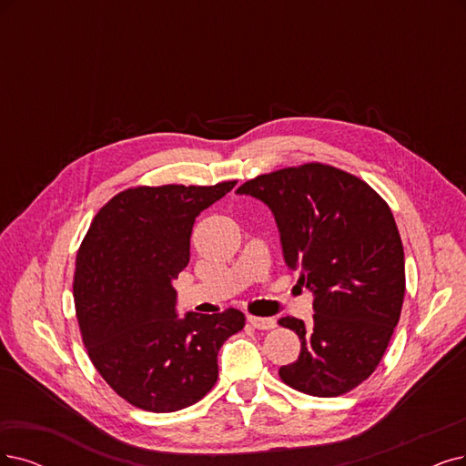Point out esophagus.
Returning <instances> with one entry per match:
<instances>
[{
	"label": "esophagus",
	"mask_w": 466,
	"mask_h": 466,
	"mask_svg": "<svg viewBox=\"0 0 466 466\" xmlns=\"http://www.w3.org/2000/svg\"><path fill=\"white\" fill-rule=\"evenodd\" d=\"M248 322L257 330H270L277 326V320L270 317H248Z\"/></svg>",
	"instance_id": "34e87169"
}]
</instances>
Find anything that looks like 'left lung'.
Segmentation results:
<instances>
[{
	"instance_id": "left-lung-1",
	"label": "left lung",
	"mask_w": 466,
	"mask_h": 466,
	"mask_svg": "<svg viewBox=\"0 0 466 466\" xmlns=\"http://www.w3.org/2000/svg\"><path fill=\"white\" fill-rule=\"evenodd\" d=\"M236 194L268 207L286 267L299 270L313 294L311 324L279 320L301 339L280 378L317 398L353 390L380 363L405 296L403 244L388 203L363 180L320 163L257 177Z\"/></svg>"
}]
</instances>
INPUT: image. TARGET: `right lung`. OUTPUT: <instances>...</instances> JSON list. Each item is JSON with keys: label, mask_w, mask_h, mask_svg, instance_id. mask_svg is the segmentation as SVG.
Masks as SVG:
<instances>
[{"label": "right lung", "mask_w": 466, "mask_h": 466, "mask_svg": "<svg viewBox=\"0 0 466 466\" xmlns=\"http://www.w3.org/2000/svg\"><path fill=\"white\" fill-rule=\"evenodd\" d=\"M234 186L127 189L96 215L78 249L73 289L84 348L103 380L144 410L199 401L217 382L222 343L244 329L238 309L178 317L172 286L189 263L196 217Z\"/></svg>", "instance_id": "1"}]
</instances>
